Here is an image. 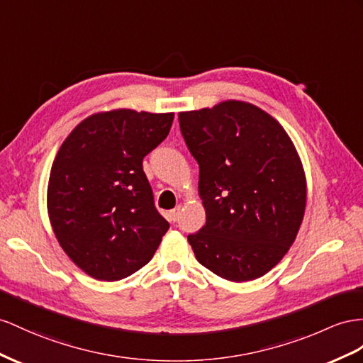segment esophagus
Masks as SVG:
<instances>
[{
	"instance_id": "esophagus-1",
	"label": "esophagus",
	"mask_w": 363,
	"mask_h": 363,
	"mask_svg": "<svg viewBox=\"0 0 363 363\" xmlns=\"http://www.w3.org/2000/svg\"><path fill=\"white\" fill-rule=\"evenodd\" d=\"M181 211H182V207H181V206H178V207H176L174 210H172V211L169 213V219H170L172 222H176V220H179V216H181Z\"/></svg>"
}]
</instances>
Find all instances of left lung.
Here are the masks:
<instances>
[{
  "label": "left lung",
  "mask_w": 363,
  "mask_h": 363,
  "mask_svg": "<svg viewBox=\"0 0 363 363\" xmlns=\"http://www.w3.org/2000/svg\"><path fill=\"white\" fill-rule=\"evenodd\" d=\"M199 164L207 222L189 242L198 262L231 282L264 276L290 250L302 224L306 181L277 121L250 102L224 101L179 113Z\"/></svg>",
  "instance_id": "8db88e82"
}]
</instances>
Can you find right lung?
<instances>
[{
	"label": "right lung",
	"mask_w": 363,
	"mask_h": 363,
	"mask_svg": "<svg viewBox=\"0 0 363 363\" xmlns=\"http://www.w3.org/2000/svg\"><path fill=\"white\" fill-rule=\"evenodd\" d=\"M173 118L102 111L60 147L48 187L49 219L64 252L93 279L111 282L138 272L170 227L155 207L143 160L169 135Z\"/></svg>",
	"instance_id": "obj_1"
}]
</instances>
